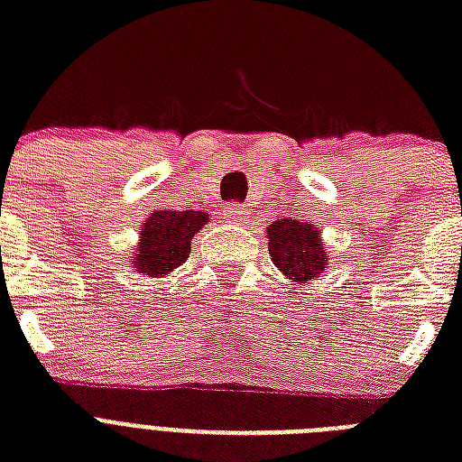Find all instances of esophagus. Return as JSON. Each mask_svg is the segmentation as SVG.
<instances>
[{"instance_id": "34e87169", "label": "esophagus", "mask_w": 462, "mask_h": 462, "mask_svg": "<svg viewBox=\"0 0 462 462\" xmlns=\"http://www.w3.org/2000/svg\"><path fill=\"white\" fill-rule=\"evenodd\" d=\"M225 216H227V220H232V223H242V220H246V216H249V210H246L242 203H230Z\"/></svg>"}]
</instances>
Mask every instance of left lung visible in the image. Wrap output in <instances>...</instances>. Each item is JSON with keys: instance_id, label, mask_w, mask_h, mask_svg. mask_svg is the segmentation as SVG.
Here are the masks:
<instances>
[{"instance_id": "obj_1", "label": "left lung", "mask_w": 462, "mask_h": 462, "mask_svg": "<svg viewBox=\"0 0 462 462\" xmlns=\"http://www.w3.org/2000/svg\"><path fill=\"white\" fill-rule=\"evenodd\" d=\"M266 239L275 268L290 282L309 285L311 281H321L328 268V246H323L319 227L292 217H281L268 225Z\"/></svg>"}]
</instances>
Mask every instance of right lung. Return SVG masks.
Listing matches in <instances>:
<instances>
[{
    "mask_svg": "<svg viewBox=\"0 0 462 462\" xmlns=\"http://www.w3.org/2000/svg\"><path fill=\"white\" fill-rule=\"evenodd\" d=\"M206 223L208 213L201 210H153L141 225L139 242L129 259L134 273L148 278L172 273L189 259L191 239Z\"/></svg>",
    "mask_w": 462,
    "mask_h": 462,
    "instance_id": "right-lung-1",
    "label": "right lung"
}]
</instances>
